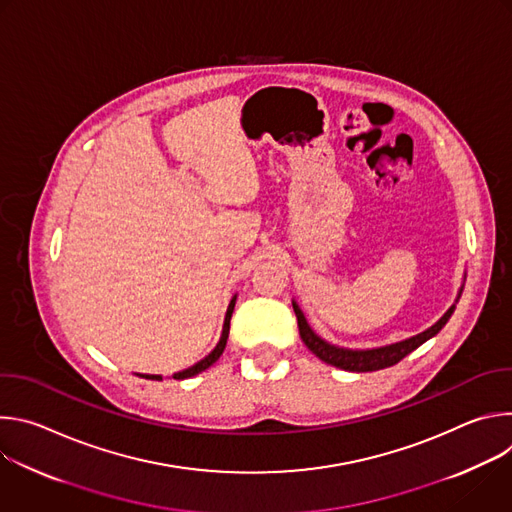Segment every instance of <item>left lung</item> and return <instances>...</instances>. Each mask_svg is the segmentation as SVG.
Here are the masks:
<instances>
[{
	"mask_svg": "<svg viewBox=\"0 0 512 512\" xmlns=\"http://www.w3.org/2000/svg\"><path fill=\"white\" fill-rule=\"evenodd\" d=\"M462 294V289H460ZM456 306H452L440 320H437L431 328H427L425 332L411 336L407 340L389 344V346H381V348H367V350H352V348H342V346H334L330 342H326L324 338H320L308 324L304 312L300 310V306L294 302V312L298 318V328H300V336L304 340V344L324 362L332 364L336 369L342 371H352V373H369V371H381L387 367H393L401 358H405L409 352H413L417 346H421L425 340H429L431 336H435L440 332L446 322L450 320V316L454 314Z\"/></svg>",
	"mask_w": 512,
	"mask_h": 512,
	"instance_id": "left-lung-1",
	"label": "left lung"
}]
</instances>
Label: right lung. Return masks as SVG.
I'll return each instance as SVG.
<instances>
[{"mask_svg": "<svg viewBox=\"0 0 512 512\" xmlns=\"http://www.w3.org/2000/svg\"><path fill=\"white\" fill-rule=\"evenodd\" d=\"M235 302H237V296H233V300H231V304H229V308H227V316H225V324H223V334H221V340H218V344L214 346V350H212L208 356H204L200 362L192 364L190 369H184V371H180V373H174V375H172L174 379L182 381V379L194 377V375L206 371V369L210 367V364H214L218 358H221V354H223V350H225V346H227V338H229V328H231V316H233V310H235ZM139 377L150 379V381H162V375H139Z\"/></svg>", "mask_w": 512, "mask_h": 512, "instance_id": "obj_1", "label": "right lung"}]
</instances>
